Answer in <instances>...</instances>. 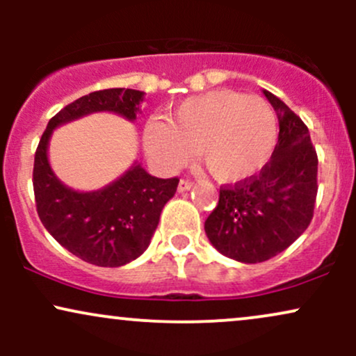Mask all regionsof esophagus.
I'll list each match as a JSON object with an SVG mask.
<instances>
[{"label": "esophagus", "instance_id": "1", "mask_svg": "<svg viewBox=\"0 0 356 356\" xmlns=\"http://www.w3.org/2000/svg\"><path fill=\"white\" fill-rule=\"evenodd\" d=\"M192 186H194V184H192L191 181H187V179H181V181H179V192L189 191Z\"/></svg>", "mask_w": 356, "mask_h": 356}]
</instances>
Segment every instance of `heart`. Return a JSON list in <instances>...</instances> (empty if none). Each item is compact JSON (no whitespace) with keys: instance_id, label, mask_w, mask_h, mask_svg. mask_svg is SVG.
Returning <instances> with one entry per match:
<instances>
[{"instance_id":"heart-1","label":"heart","mask_w":356,"mask_h":356,"mask_svg":"<svg viewBox=\"0 0 356 356\" xmlns=\"http://www.w3.org/2000/svg\"><path fill=\"white\" fill-rule=\"evenodd\" d=\"M276 140L277 122L268 102L232 90L189 97L174 108L170 122L152 118L144 130L145 152L162 172H177L199 149L209 172L226 184L263 169Z\"/></svg>"}]
</instances>
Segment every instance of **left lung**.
Masks as SVG:
<instances>
[{
	"label": "left lung",
	"mask_w": 356,
	"mask_h": 356,
	"mask_svg": "<svg viewBox=\"0 0 356 356\" xmlns=\"http://www.w3.org/2000/svg\"><path fill=\"white\" fill-rule=\"evenodd\" d=\"M263 92L280 122L271 161L257 175L220 187L218 206L204 222L220 254L249 264L271 259L303 234L318 192V155L308 127L284 102Z\"/></svg>",
	"instance_id": "1"
}]
</instances>
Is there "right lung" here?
<instances>
[{
    "mask_svg": "<svg viewBox=\"0 0 356 356\" xmlns=\"http://www.w3.org/2000/svg\"><path fill=\"white\" fill-rule=\"evenodd\" d=\"M144 92L132 88H107L80 97L50 118L35 154L33 191L40 220L61 246L95 266H124L149 248L179 179L154 177L136 162L104 189L73 191L53 174L48 142L58 125L93 112L136 120Z\"/></svg>",
    "mask_w": 356,
    "mask_h": 356,
    "instance_id": "1",
    "label": "right lung"
}]
</instances>
